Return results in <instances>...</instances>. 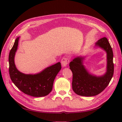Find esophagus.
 Returning a JSON list of instances; mask_svg holds the SVG:
<instances>
[{
  "label": "esophagus",
  "mask_w": 122,
  "mask_h": 122,
  "mask_svg": "<svg viewBox=\"0 0 122 122\" xmlns=\"http://www.w3.org/2000/svg\"><path fill=\"white\" fill-rule=\"evenodd\" d=\"M69 60L67 58H65V57H63L61 59V64L62 65V67H66V66H67V65L69 63Z\"/></svg>",
  "instance_id": "34e87169"
}]
</instances>
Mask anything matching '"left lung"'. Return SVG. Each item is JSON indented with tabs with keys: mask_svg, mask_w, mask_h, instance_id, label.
I'll use <instances>...</instances> for the list:
<instances>
[{
	"mask_svg": "<svg viewBox=\"0 0 122 122\" xmlns=\"http://www.w3.org/2000/svg\"><path fill=\"white\" fill-rule=\"evenodd\" d=\"M96 48H100L106 53V72L103 75L97 76L89 72L83 63L86 56H77L70 62V69L73 73L72 89L78 95L92 97L98 95L107 86L113 76V55L107 39L99 40L95 43Z\"/></svg>",
	"mask_w": 122,
	"mask_h": 122,
	"instance_id": "1",
	"label": "left lung"
}]
</instances>
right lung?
I'll return each instance as SVG.
<instances>
[{"label": "right lung", "instance_id": "1", "mask_svg": "<svg viewBox=\"0 0 122 122\" xmlns=\"http://www.w3.org/2000/svg\"><path fill=\"white\" fill-rule=\"evenodd\" d=\"M20 36L17 38L9 56V73L14 84L25 94L35 97H44L52 90L54 80L61 69L60 62L48 67L36 74H25L19 71L15 63Z\"/></svg>", "mask_w": 122, "mask_h": 122}]
</instances>
